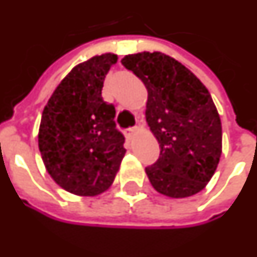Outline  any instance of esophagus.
<instances>
[{"label":"esophagus","mask_w":257,"mask_h":257,"mask_svg":"<svg viewBox=\"0 0 257 257\" xmlns=\"http://www.w3.org/2000/svg\"><path fill=\"white\" fill-rule=\"evenodd\" d=\"M136 131H138L136 128L125 129V136H126V139H128V141H132V139H134V135L136 134Z\"/></svg>","instance_id":"esophagus-1"}]
</instances>
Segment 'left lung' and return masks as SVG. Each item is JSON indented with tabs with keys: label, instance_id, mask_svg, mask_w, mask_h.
<instances>
[{
	"label": "left lung",
	"instance_id": "obj_1",
	"mask_svg": "<svg viewBox=\"0 0 257 257\" xmlns=\"http://www.w3.org/2000/svg\"><path fill=\"white\" fill-rule=\"evenodd\" d=\"M121 62L147 89L146 121L160 145L159 160L146 167L150 184L170 197L200 192L221 157V121L209 90L166 54H132Z\"/></svg>",
	"mask_w": 257,
	"mask_h": 257
}]
</instances>
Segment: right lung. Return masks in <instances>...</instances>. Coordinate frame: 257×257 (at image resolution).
I'll list each match as a JSON object with an SVG mask.
<instances>
[{
  "mask_svg": "<svg viewBox=\"0 0 257 257\" xmlns=\"http://www.w3.org/2000/svg\"><path fill=\"white\" fill-rule=\"evenodd\" d=\"M116 55L103 54L73 68L41 115L39 149L51 178L65 191L94 196L107 191L125 156L114 104L101 97Z\"/></svg>",
  "mask_w": 257,
  "mask_h": 257,
  "instance_id": "right-lung-1",
  "label": "right lung"
}]
</instances>
